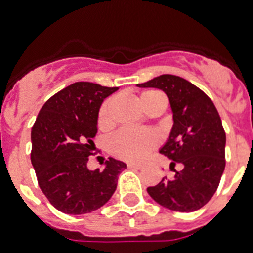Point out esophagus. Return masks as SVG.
Listing matches in <instances>:
<instances>
[{
	"label": "esophagus",
	"instance_id": "34e87169",
	"mask_svg": "<svg viewBox=\"0 0 253 253\" xmlns=\"http://www.w3.org/2000/svg\"><path fill=\"white\" fill-rule=\"evenodd\" d=\"M127 167H128L130 169H136V170L142 169V166H140V164H135V163H128V164H127Z\"/></svg>",
	"mask_w": 253,
	"mask_h": 253
}]
</instances>
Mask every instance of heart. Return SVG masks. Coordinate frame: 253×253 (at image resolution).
<instances>
[{
	"label": "heart",
	"mask_w": 253,
	"mask_h": 253,
	"mask_svg": "<svg viewBox=\"0 0 253 253\" xmlns=\"http://www.w3.org/2000/svg\"><path fill=\"white\" fill-rule=\"evenodd\" d=\"M139 102L146 111L158 102L166 103V95L159 90H146L139 95ZM113 101L106 99L99 107L98 126L99 128H107L110 126V107ZM159 136L152 131L132 130L122 128L111 136L109 142L110 152L115 158L122 159L126 162H140L158 146Z\"/></svg>",
	"instance_id": "b5f03b06"
}]
</instances>
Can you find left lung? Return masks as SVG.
<instances>
[{
    "mask_svg": "<svg viewBox=\"0 0 253 253\" xmlns=\"http://www.w3.org/2000/svg\"><path fill=\"white\" fill-rule=\"evenodd\" d=\"M158 87L168 95L173 127L160 154L181 164L147 192L159 205L174 211H196L211 200L224 170L226 132L215 105L200 87L174 75H162L138 84Z\"/></svg>",
    "mask_w": 253,
    "mask_h": 253,
    "instance_id": "1",
    "label": "left lung"
}]
</instances>
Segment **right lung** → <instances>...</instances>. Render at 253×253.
I'll use <instances>...</instances> for the list:
<instances>
[{
  "mask_svg": "<svg viewBox=\"0 0 253 253\" xmlns=\"http://www.w3.org/2000/svg\"><path fill=\"white\" fill-rule=\"evenodd\" d=\"M118 87L75 83L53 94L38 114L31 130V163L38 184L53 208L65 214H86L114 194L126 164L113 158L103 169L89 170L103 99Z\"/></svg>",
  "mask_w": 253,
  "mask_h": 253,
  "instance_id": "1",
  "label": "right lung"
}]
</instances>
